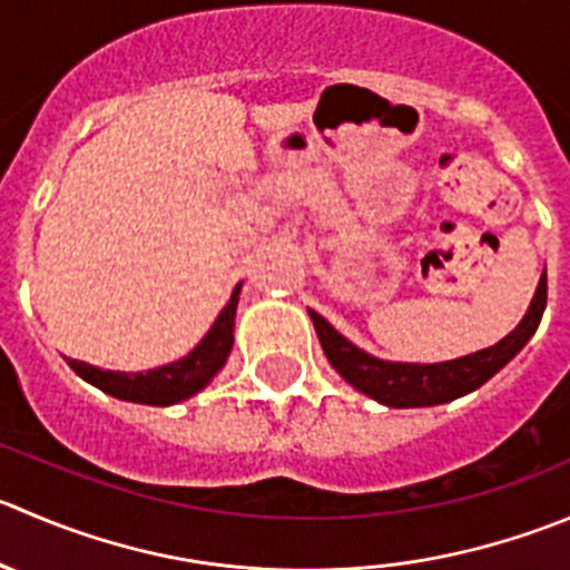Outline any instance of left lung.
Listing matches in <instances>:
<instances>
[{"label": "left lung", "instance_id": "8db88e82", "mask_svg": "<svg viewBox=\"0 0 570 570\" xmlns=\"http://www.w3.org/2000/svg\"><path fill=\"white\" fill-rule=\"evenodd\" d=\"M546 295H549V284H546L543 269L527 314H523L521 323L504 340H499L490 347H482L476 353H468V356L434 364L386 362V358L373 356V353L362 351L351 340H345L328 320L320 317L312 308H308V317H312L314 331H317L320 345H323L331 367L347 384L356 386L358 392H364L373 401L384 403V406L417 409L456 401V397L479 390L507 362H512L521 353V347L532 340L534 331H538L540 317L546 312Z\"/></svg>", "mask_w": 570, "mask_h": 570}]
</instances>
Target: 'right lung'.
<instances>
[{"label":"right lung","mask_w":570,"mask_h":570,"mask_svg":"<svg viewBox=\"0 0 570 570\" xmlns=\"http://www.w3.org/2000/svg\"><path fill=\"white\" fill-rule=\"evenodd\" d=\"M242 284L230 292V301L214 320L208 334L203 336L200 345L186 353L178 362L161 364L147 373H119V370H99L94 364L69 358V367L80 375L82 381L94 384L97 390L130 403H147V406H173V403L186 401L197 395L203 386L212 384L214 375L225 367L234 347V323L236 306H239Z\"/></svg>","instance_id":"right-lung-1"}]
</instances>
